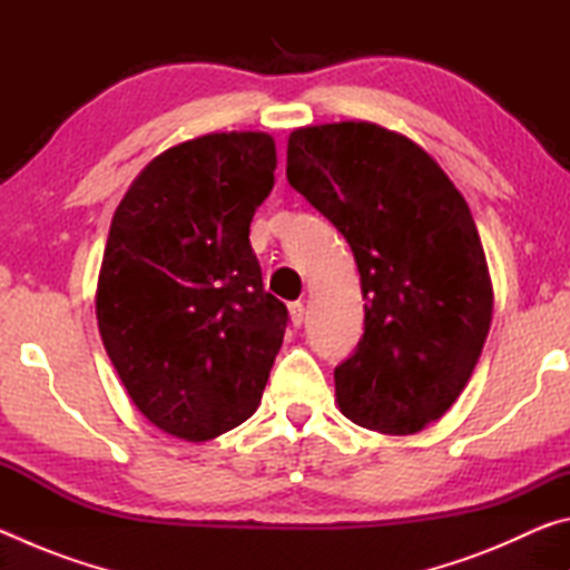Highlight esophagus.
<instances>
[{
  "label": "esophagus",
  "instance_id": "34e87169",
  "mask_svg": "<svg viewBox=\"0 0 570 570\" xmlns=\"http://www.w3.org/2000/svg\"><path fill=\"white\" fill-rule=\"evenodd\" d=\"M288 314H292V324L294 326H302L304 324V304L302 302H292L288 304Z\"/></svg>",
  "mask_w": 570,
  "mask_h": 570
}]
</instances>
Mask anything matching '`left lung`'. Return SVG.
<instances>
[{"instance_id": "left-lung-1", "label": "left lung", "mask_w": 570, "mask_h": 570, "mask_svg": "<svg viewBox=\"0 0 570 570\" xmlns=\"http://www.w3.org/2000/svg\"><path fill=\"white\" fill-rule=\"evenodd\" d=\"M286 178L350 244L364 334L334 370L362 428L410 435L465 390L493 320V284L470 208L417 142L374 122L288 135Z\"/></svg>"}]
</instances>
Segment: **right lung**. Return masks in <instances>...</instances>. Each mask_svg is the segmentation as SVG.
<instances>
[{
  "label": "right lung",
  "mask_w": 570,
  "mask_h": 570,
  "mask_svg": "<svg viewBox=\"0 0 570 570\" xmlns=\"http://www.w3.org/2000/svg\"><path fill=\"white\" fill-rule=\"evenodd\" d=\"M274 170L272 135H200L153 158L112 216L100 336L135 407L173 438L246 422L282 350L288 312L248 240Z\"/></svg>",
  "instance_id": "add662e5"
}]
</instances>
